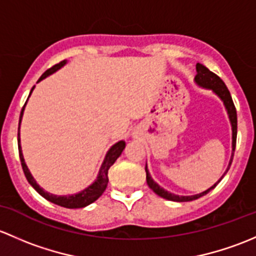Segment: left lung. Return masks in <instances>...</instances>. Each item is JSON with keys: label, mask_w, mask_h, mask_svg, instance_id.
<instances>
[{"label": "left lung", "mask_w": 256, "mask_h": 256, "mask_svg": "<svg viewBox=\"0 0 256 256\" xmlns=\"http://www.w3.org/2000/svg\"><path fill=\"white\" fill-rule=\"evenodd\" d=\"M196 71H197V75L194 76V82H196L197 86L202 88H207L210 90L213 94H217L218 97L220 98V101L223 102L224 104L226 113H228V117H229V122H230L232 126V156L230 160H229V164L226 170L224 171V174L222 175V178L217 181L213 186H210V188H207L206 191L201 192V194H192V196H178V194H171V192L166 191L165 188H162V186L158 185L152 178L150 176L149 170H148V166L146 165V184L158 196L162 197V198L168 200V201H174V202H188V201H194V200L200 198V197L204 196L207 194L210 190L214 188L216 186L218 185L220 180L223 178V176L228 172L229 168H230L232 162H233V155H234V150H236V107H234L233 104V100H232L230 94H229L228 88H226V84L223 82L222 78H218L216 74H213L212 71H210L207 69L206 66H204L202 64L197 62L196 64Z\"/></svg>", "instance_id": "8db88e82"}]
</instances>
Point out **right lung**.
<instances>
[{
  "label": "right lung",
  "instance_id": "right-lung-1",
  "mask_svg": "<svg viewBox=\"0 0 256 256\" xmlns=\"http://www.w3.org/2000/svg\"><path fill=\"white\" fill-rule=\"evenodd\" d=\"M66 62H68L66 60H64V62H59V64H56V65H54L52 68H50L49 70H46V72H44L43 75L39 78V80L36 81V82H40L42 80H44L46 78H48L49 75L56 72V71L59 69H62V68L64 66ZM34 88H36V86H33V88H32L28 98L30 97V94H32V92H33ZM27 101H28V100H27ZM26 104H27V102H26ZM26 104H24V107H26ZM24 107H23L22 112H20V122H22L23 110H24ZM124 148H126V142L124 140H120L118 143L113 144V146L110 148V150L107 152L106 156H104V162H102L101 168H100L98 175H97L96 180H94V182H92L88 187H86V188L82 190V191L78 192V194H66V196H58V194H50V192L44 191V188H42V187L39 186L38 184H36V181L34 180L33 176H32L30 168H28L27 164H26V162H24V158H23L22 146H20V128H18V150H20V164H22L23 171H24V175H26V178H27L28 182H30V185L33 186V188L36 190V191L38 192L40 196H43L44 198L48 200V201H50V202H52V204H58V206H62V207H65V208H82V207H86V206H88V204H91L92 202L96 201V200L98 198V197L101 196L102 194H104L107 185H108V170H110V168L112 166V165L114 164L116 160H117L118 158L120 156V154H122V152L124 150Z\"/></svg>",
  "mask_w": 256,
  "mask_h": 256
}]
</instances>
